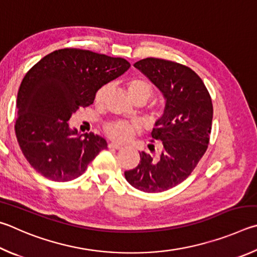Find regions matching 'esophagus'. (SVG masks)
I'll return each mask as SVG.
<instances>
[{"label": "esophagus", "mask_w": 257, "mask_h": 257, "mask_svg": "<svg viewBox=\"0 0 257 257\" xmlns=\"http://www.w3.org/2000/svg\"><path fill=\"white\" fill-rule=\"evenodd\" d=\"M108 148H109V149H114V150H119V149H121V146H119V145H117V143H114V142H110L109 145H108Z\"/></svg>", "instance_id": "esophagus-1"}]
</instances>
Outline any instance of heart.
Masks as SVG:
<instances>
[{
	"label": "heart",
	"instance_id": "heart-1",
	"mask_svg": "<svg viewBox=\"0 0 257 257\" xmlns=\"http://www.w3.org/2000/svg\"><path fill=\"white\" fill-rule=\"evenodd\" d=\"M109 85L103 84L97 89L94 93V102L97 105H102L103 101L107 97V93L109 92ZM126 89H127L128 96L131 97L134 102L142 101L145 103L149 100L155 92L154 85L147 80L143 79H131L126 83ZM163 108L161 107H152L149 115L151 118H159L163 115ZM103 131L107 134V137L116 142H126L136 134V127L132 124L125 123V121H111L107 123L103 126Z\"/></svg>",
	"mask_w": 257,
	"mask_h": 257
}]
</instances>
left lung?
<instances>
[{"instance_id": "left-lung-1", "label": "left lung", "mask_w": 257, "mask_h": 257, "mask_svg": "<svg viewBox=\"0 0 257 257\" xmlns=\"http://www.w3.org/2000/svg\"><path fill=\"white\" fill-rule=\"evenodd\" d=\"M164 93L165 112L156 121L149 146L161 147L154 158L140 152V163L125 172V178L137 190L159 193L170 190L190 176L208 149L213 106L203 81L191 67L179 63L148 57L134 63Z\"/></svg>"}]
</instances>
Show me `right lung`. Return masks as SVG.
Masks as SVG:
<instances>
[{
  "label": "right lung",
  "instance_id": "obj_1",
  "mask_svg": "<svg viewBox=\"0 0 257 257\" xmlns=\"http://www.w3.org/2000/svg\"><path fill=\"white\" fill-rule=\"evenodd\" d=\"M131 64L87 49L63 48L27 72L17 98L15 131L25 158L54 182L81 176L107 141L98 134L70 130V117L93 103L97 89L118 78Z\"/></svg>",
  "mask_w": 257,
  "mask_h": 257
}]
</instances>
